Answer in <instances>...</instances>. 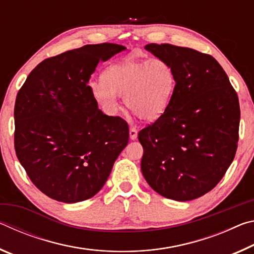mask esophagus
I'll return each mask as SVG.
<instances>
[{
  "mask_svg": "<svg viewBox=\"0 0 254 254\" xmlns=\"http://www.w3.org/2000/svg\"><path fill=\"white\" fill-rule=\"evenodd\" d=\"M137 137V130L134 127H130V139L131 140H135Z\"/></svg>",
  "mask_w": 254,
  "mask_h": 254,
  "instance_id": "esophagus-1",
  "label": "esophagus"
}]
</instances>
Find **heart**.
I'll use <instances>...</instances> for the list:
<instances>
[{"instance_id": "1", "label": "heart", "mask_w": 254, "mask_h": 254, "mask_svg": "<svg viewBox=\"0 0 254 254\" xmlns=\"http://www.w3.org/2000/svg\"><path fill=\"white\" fill-rule=\"evenodd\" d=\"M175 87V70L166 60L127 59L106 68L92 92L107 110L118 107L117 95L124 96L127 109L136 118L153 122L166 112Z\"/></svg>"}]
</instances>
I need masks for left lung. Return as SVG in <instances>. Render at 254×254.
<instances>
[{
  "label": "left lung",
  "instance_id": "8db88e82",
  "mask_svg": "<svg viewBox=\"0 0 254 254\" xmlns=\"http://www.w3.org/2000/svg\"><path fill=\"white\" fill-rule=\"evenodd\" d=\"M144 48L170 64L176 87L162 117L137 134L143 177L166 198H198L221 182L235 157L238 94L210 55L169 44Z\"/></svg>",
  "mask_w": 254,
  "mask_h": 254
}]
</instances>
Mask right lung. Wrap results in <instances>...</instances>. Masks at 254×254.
Instances as JSON below:
<instances>
[{
	"label": "right lung",
	"instance_id": "1",
	"mask_svg": "<svg viewBox=\"0 0 254 254\" xmlns=\"http://www.w3.org/2000/svg\"><path fill=\"white\" fill-rule=\"evenodd\" d=\"M87 45L41 62L16 95L14 148L34 186L50 198L77 203L104 186L128 142V126L98 109L88 85L100 60L126 50Z\"/></svg>",
	"mask_w": 254,
	"mask_h": 254
}]
</instances>
